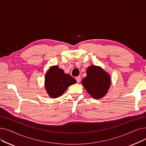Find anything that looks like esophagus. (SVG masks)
Here are the masks:
<instances>
[{"label": "esophagus", "instance_id": "esophagus-1", "mask_svg": "<svg viewBox=\"0 0 146 146\" xmlns=\"http://www.w3.org/2000/svg\"><path fill=\"white\" fill-rule=\"evenodd\" d=\"M76 81H77V82L79 83L81 81V77H80V76H78V77L76 78Z\"/></svg>", "mask_w": 146, "mask_h": 146}]
</instances>
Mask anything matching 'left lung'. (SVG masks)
<instances>
[{"label":"left lung","instance_id":"left-lung-1","mask_svg":"<svg viewBox=\"0 0 146 146\" xmlns=\"http://www.w3.org/2000/svg\"><path fill=\"white\" fill-rule=\"evenodd\" d=\"M86 73L87 76L82 81V85L94 98H102L110 87V76L101 67L95 66L89 67Z\"/></svg>","mask_w":146,"mask_h":146}]
</instances>
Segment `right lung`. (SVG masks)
Wrapping results in <instances>:
<instances>
[{
  "mask_svg": "<svg viewBox=\"0 0 146 146\" xmlns=\"http://www.w3.org/2000/svg\"><path fill=\"white\" fill-rule=\"evenodd\" d=\"M76 80L70 75L65 74L58 66H52L45 76V87L49 96L56 98L61 95L67 88L75 83Z\"/></svg>",
  "mask_w": 146,
  "mask_h": 146,
  "instance_id": "obj_1",
  "label": "right lung"
}]
</instances>
